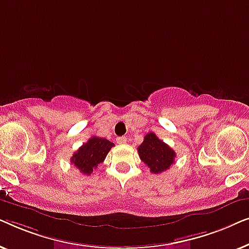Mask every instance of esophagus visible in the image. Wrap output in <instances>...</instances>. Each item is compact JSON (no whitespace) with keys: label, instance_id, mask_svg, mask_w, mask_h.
Masks as SVG:
<instances>
[{"label":"esophagus","instance_id":"34e87169","mask_svg":"<svg viewBox=\"0 0 249 249\" xmlns=\"http://www.w3.org/2000/svg\"><path fill=\"white\" fill-rule=\"evenodd\" d=\"M117 142L118 144H125V142H127V138H125L124 136H122V137H118Z\"/></svg>","mask_w":249,"mask_h":249}]
</instances>
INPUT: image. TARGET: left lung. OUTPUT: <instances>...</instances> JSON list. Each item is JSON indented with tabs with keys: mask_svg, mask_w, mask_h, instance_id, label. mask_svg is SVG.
Instances as JSON below:
<instances>
[{
	"mask_svg": "<svg viewBox=\"0 0 249 249\" xmlns=\"http://www.w3.org/2000/svg\"><path fill=\"white\" fill-rule=\"evenodd\" d=\"M138 154L151 172L156 175L166 171L176 159V152L154 132H148L145 136L144 142L138 146Z\"/></svg>",
	"mask_w": 249,
	"mask_h": 249,
	"instance_id": "left-lung-1",
	"label": "left lung"
}]
</instances>
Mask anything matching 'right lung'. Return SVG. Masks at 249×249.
<instances>
[{"label": "right lung", "instance_id": "1", "mask_svg": "<svg viewBox=\"0 0 249 249\" xmlns=\"http://www.w3.org/2000/svg\"><path fill=\"white\" fill-rule=\"evenodd\" d=\"M114 144L105 138L91 137L87 142L73 153L70 162L84 175L89 176L94 169L107 158V153L113 147Z\"/></svg>", "mask_w": 249, "mask_h": 249}]
</instances>
